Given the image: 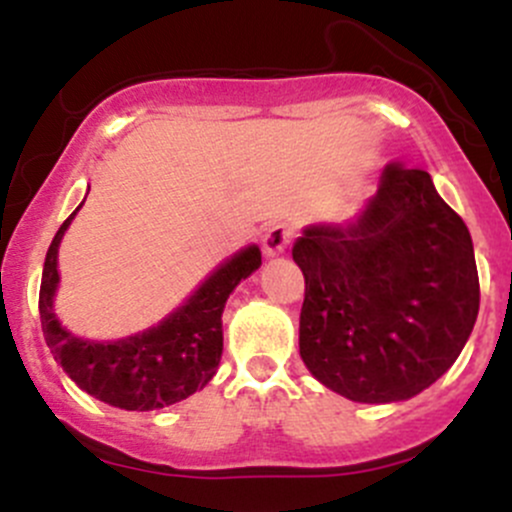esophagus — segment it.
<instances>
[{"label": "esophagus", "mask_w": 512, "mask_h": 512, "mask_svg": "<svg viewBox=\"0 0 512 512\" xmlns=\"http://www.w3.org/2000/svg\"><path fill=\"white\" fill-rule=\"evenodd\" d=\"M289 237H292L289 227L272 225L270 230L265 232V237H262V252H265V257L282 255V252H285L287 245H289Z\"/></svg>", "instance_id": "esophagus-1"}]
</instances>
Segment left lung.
Here are the masks:
<instances>
[{"mask_svg":"<svg viewBox=\"0 0 512 512\" xmlns=\"http://www.w3.org/2000/svg\"><path fill=\"white\" fill-rule=\"evenodd\" d=\"M299 354L327 389L359 404L414 399L466 347L480 287L466 223L431 175L386 165L347 223L307 225Z\"/></svg>","mask_w":512,"mask_h":512,"instance_id":"obj_1","label":"left lung"}]
</instances>
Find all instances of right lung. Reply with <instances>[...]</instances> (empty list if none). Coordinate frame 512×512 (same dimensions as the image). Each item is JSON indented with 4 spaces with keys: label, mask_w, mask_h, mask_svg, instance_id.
I'll return each instance as SVG.
<instances>
[{
    "label": "right lung",
    "mask_w": 512,
    "mask_h": 512,
    "mask_svg": "<svg viewBox=\"0 0 512 512\" xmlns=\"http://www.w3.org/2000/svg\"><path fill=\"white\" fill-rule=\"evenodd\" d=\"M81 205L51 240L41 272V332L54 359L81 391L123 411H156L205 389L223 356L227 297L262 265L260 247L247 245L232 252L153 327L121 339H84L76 337L54 309L61 282L59 245Z\"/></svg>",
    "instance_id": "obj_1"
}]
</instances>
